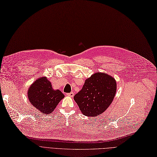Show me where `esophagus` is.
<instances>
[{"label": "esophagus", "mask_w": 157, "mask_h": 157, "mask_svg": "<svg viewBox=\"0 0 157 157\" xmlns=\"http://www.w3.org/2000/svg\"><path fill=\"white\" fill-rule=\"evenodd\" d=\"M74 92H70V93H67V96H70V97H73L74 96Z\"/></svg>", "instance_id": "obj_1"}]
</instances>
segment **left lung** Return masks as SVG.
<instances>
[{
	"instance_id": "obj_1",
	"label": "left lung",
	"mask_w": 157,
	"mask_h": 157,
	"mask_svg": "<svg viewBox=\"0 0 157 157\" xmlns=\"http://www.w3.org/2000/svg\"><path fill=\"white\" fill-rule=\"evenodd\" d=\"M117 92L115 79L105 73L97 72L86 79L74 99L86 117H96L108 108Z\"/></svg>"
}]
</instances>
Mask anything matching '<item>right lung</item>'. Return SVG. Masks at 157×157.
I'll return each instance as SVG.
<instances>
[{
    "mask_svg": "<svg viewBox=\"0 0 157 157\" xmlns=\"http://www.w3.org/2000/svg\"><path fill=\"white\" fill-rule=\"evenodd\" d=\"M32 105L43 114H50L65 97L59 90H54L46 77L37 79L28 91Z\"/></svg>",
    "mask_w": 157,
    "mask_h": 157,
    "instance_id": "1",
    "label": "right lung"
}]
</instances>
